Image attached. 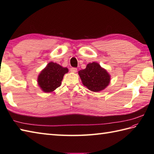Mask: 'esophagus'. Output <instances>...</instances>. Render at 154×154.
Returning a JSON list of instances; mask_svg holds the SVG:
<instances>
[{"label": "esophagus", "mask_w": 154, "mask_h": 154, "mask_svg": "<svg viewBox=\"0 0 154 154\" xmlns=\"http://www.w3.org/2000/svg\"><path fill=\"white\" fill-rule=\"evenodd\" d=\"M70 71L71 72H72V73H76L77 71V69L76 67H71L70 69Z\"/></svg>", "instance_id": "34e87169"}]
</instances>
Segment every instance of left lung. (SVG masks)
<instances>
[{
	"label": "left lung",
	"mask_w": 154,
	"mask_h": 154,
	"mask_svg": "<svg viewBox=\"0 0 154 154\" xmlns=\"http://www.w3.org/2000/svg\"><path fill=\"white\" fill-rule=\"evenodd\" d=\"M79 75L83 85L93 92L104 89L110 81L109 73L97 62L87 64L85 69L79 71Z\"/></svg>",
	"instance_id": "obj_1"
}]
</instances>
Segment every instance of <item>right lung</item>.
<instances>
[{
  "instance_id": "obj_1",
  "label": "right lung",
  "mask_w": 154,
  "mask_h": 154,
  "mask_svg": "<svg viewBox=\"0 0 154 154\" xmlns=\"http://www.w3.org/2000/svg\"><path fill=\"white\" fill-rule=\"evenodd\" d=\"M67 72V67L50 62L38 75V85L44 92L51 93L61 85L64 75Z\"/></svg>"
}]
</instances>
